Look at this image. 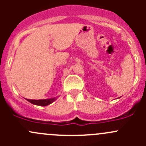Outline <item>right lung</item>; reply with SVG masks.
I'll list each match as a JSON object with an SVG mask.
<instances>
[{
	"mask_svg": "<svg viewBox=\"0 0 146 146\" xmlns=\"http://www.w3.org/2000/svg\"><path fill=\"white\" fill-rule=\"evenodd\" d=\"M58 97L57 98H48V99H44V100H29L26 99L27 101L29 102L32 104H35V105L38 106H43V107H46L47 105H49L50 104L54 102L57 100Z\"/></svg>",
	"mask_w": 146,
	"mask_h": 146,
	"instance_id": "1",
	"label": "right lung"
}]
</instances>
